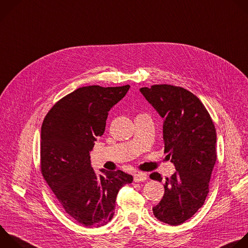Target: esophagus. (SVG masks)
I'll use <instances>...</instances> for the list:
<instances>
[{"label":"esophagus","mask_w":248,"mask_h":248,"mask_svg":"<svg viewBox=\"0 0 248 248\" xmlns=\"http://www.w3.org/2000/svg\"><path fill=\"white\" fill-rule=\"evenodd\" d=\"M133 179H134V182H144L147 180V174L143 172H139L134 175Z\"/></svg>","instance_id":"34e87169"}]
</instances>
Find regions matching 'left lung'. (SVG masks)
Returning <instances> with one entry per match:
<instances>
[{
	"label": "left lung",
	"instance_id": "1",
	"mask_svg": "<svg viewBox=\"0 0 248 248\" xmlns=\"http://www.w3.org/2000/svg\"><path fill=\"white\" fill-rule=\"evenodd\" d=\"M140 92L163 119L164 153L177 170L166 178L164 195L153 213L160 222L177 226L193 217L209 192L217 159L215 125L202 101L181 87L154 85ZM150 178L162 180L157 172Z\"/></svg>",
	"mask_w": 248,
	"mask_h": 248
}]
</instances>
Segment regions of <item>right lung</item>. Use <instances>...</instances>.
I'll return each mask as SVG.
<instances>
[{"label":"right lung","mask_w":248,"mask_h":248,"mask_svg":"<svg viewBox=\"0 0 248 248\" xmlns=\"http://www.w3.org/2000/svg\"><path fill=\"white\" fill-rule=\"evenodd\" d=\"M129 86H89L67 94L46 114L41 130V171L65 212L85 227L106 225L120 189L133 177L122 170L97 175L90 152L103 135L110 109Z\"/></svg>","instance_id":"right-lung-1"}]
</instances>
